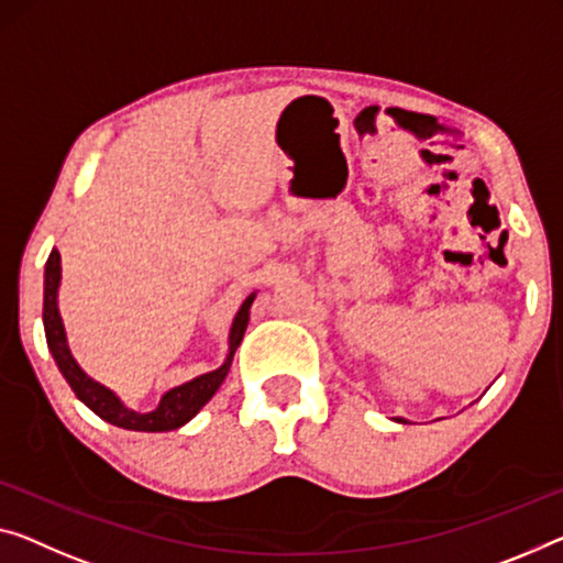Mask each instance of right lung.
I'll use <instances>...</instances> for the list:
<instances>
[{"label": "right lung", "mask_w": 563, "mask_h": 563, "mask_svg": "<svg viewBox=\"0 0 563 563\" xmlns=\"http://www.w3.org/2000/svg\"><path fill=\"white\" fill-rule=\"evenodd\" d=\"M59 279H63L59 252L57 249H52L45 264V305H42V322H45V336H47V347L52 352V357H55L59 372H63V377L67 379V385L73 387L77 400H82L95 415H98V418L110 422V426H118L123 430H135V432L176 430L180 426H186L191 418H196L198 410L211 400L223 379H227L233 362V352L239 350L241 340H244L249 314H252V305L256 299V291L249 294L244 305L239 307L236 317H233L231 332H229V352L221 367L203 372V375L188 379V383L178 387H170V390L161 397L158 408L155 410L135 412L131 408H125L123 400H120L112 390H108L106 385L95 383L90 375H85V369L77 365V360L73 357L70 347H67L65 324L57 307Z\"/></svg>", "instance_id": "1"}]
</instances>
